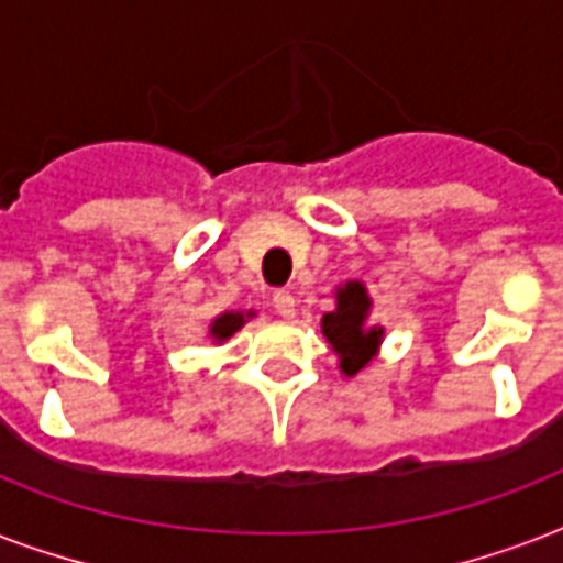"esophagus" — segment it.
<instances>
[{
  "label": "esophagus",
  "mask_w": 563,
  "mask_h": 563,
  "mask_svg": "<svg viewBox=\"0 0 563 563\" xmlns=\"http://www.w3.org/2000/svg\"><path fill=\"white\" fill-rule=\"evenodd\" d=\"M272 303H274V309H277V316L295 318V307H298V300H295V295H291V291L277 289L272 295Z\"/></svg>",
  "instance_id": "34e87169"
}]
</instances>
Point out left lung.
Masks as SVG:
<instances>
[{"instance_id":"left-lung-1","label":"left lung","mask_w":563,"mask_h":563,"mask_svg":"<svg viewBox=\"0 0 563 563\" xmlns=\"http://www.w3.org/2000/svg\"><path fill=\"white\" fill-rule=\"evenodd\" d=\"M371 300L362 283H347L339 289V309L327 312L321 327H324L327 342L333 344V351L342 356L344 374H356L368 365L376 353V344L383 339V330L368 327L365 330V316H368Z\"/></svg>"}]
</instances>
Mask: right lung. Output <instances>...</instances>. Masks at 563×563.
<instances>
[{
  "label": "right lung",
  "mask_w": 563,
  "mask_h": 563,
  "mask_svg": "<svg viewBox=\"0 0 563 563\" xmlns=\"http://www.w3.org/2000/svg\"><path fill=\"white\" fill-rule=\"evenodd\" d=\"M242 324H245V316H242V312H224V316L212 321L210 333L221 342V339H230V335L236 333Z\"/></svg>",
  "instance_id": "obj_1"
}]
</instances>
